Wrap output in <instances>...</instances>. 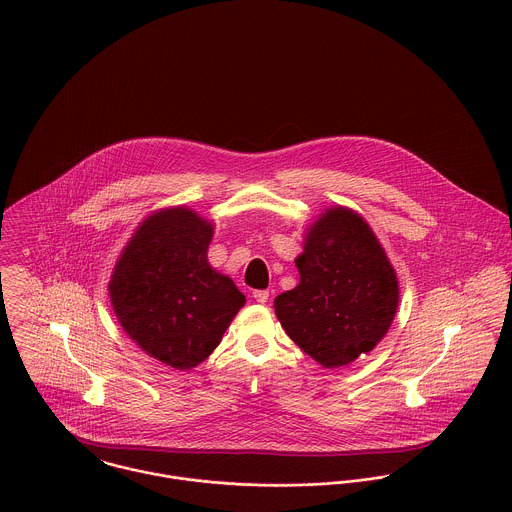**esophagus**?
I'll return each instance as SVG.
<instances>
[{"label": "esophagus", "mask_w": 512, "mask_h": 512, "mask_svg": "<svg viewBox=\"0 0 512 512\" xmlns=\"http://www.w3.org/2000/svg\"><path fill=\"white\" fill-rule=\"evenodd\" d=\"M268 297H270V293L266 292V290H256V292H254V299H256L258 303H266Z\"/></svg>", "instance_id": "obj_1"}]
</instances>
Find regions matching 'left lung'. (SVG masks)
<instances>
[{"instance_id": "left-lung-1", "label": "left lung", "mask_w": 512, "mask_h": 512, "mask_svg": "<svg viewBox=\"0 0 512 512\" xmlns=\"http://www.w3.org/2000/svg\"><path fill=\"white\" fill-rule=\"evenodd\" d=\"M295 266L297 288L274 301L293 343L325 368L372 351L394 319L398 280L365 220L343 207L327 211Z\"/></svg>"}]
</instances>
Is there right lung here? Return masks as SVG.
<instances>
[{"instance_id":"add662e5","label":"right lung","mask_w":512,"mask_h":512,"mask_svg":"<svg viewBox=\"0 0 512 512\" xmlns=\"http://www.w3.org/2000/svg\"><path fill=\"white\" fill-rule=\"evenodd\" d=\"M213 224L177 207L151 215L128 242L110 280L124 331L149 357L187 370L203 363L244 305L234 282L213 270Z\"/></svg>"}]
</instances>
